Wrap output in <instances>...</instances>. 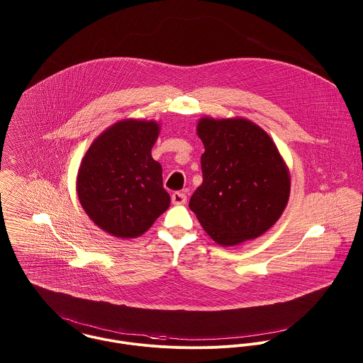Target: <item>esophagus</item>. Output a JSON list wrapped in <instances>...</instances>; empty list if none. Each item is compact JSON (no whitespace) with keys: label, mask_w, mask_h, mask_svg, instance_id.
Segmentation results:
<instances>
[{"label":"esophagus","mask_w":363,"mask_h":363,"mask_svg":"<svg viewBox=\"0 0 363 363\" xmlns=\"http://www.w3.org/2000/svg\"><path fill=\"white\" fill-rule=\"evenodd\" d=\"M172 203L176 206H183L187 203V196L182 191H176L172 194Z\"/></svg>","instance_id":"1"}]
</instances>
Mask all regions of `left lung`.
<instances>
[{"mask_svg": "<svg viewBox=\"0 0 363 363\" xmlns=\"http://www.w3.org/2000/svg\"><path fill=\"white\" fill-rule=\"evenodd\" d=\"M203 184L189 207L220 246L265 233L289 200V170L269 135L246 118L203 117Z\"/></svg>", "mask_w": 363, "mask_h": 363, "instance_id": "left-lung-1", "label": "left lung"}]
</instances>
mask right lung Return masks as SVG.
<instances>
[{
	"instance_id": "add662e5",
	"label": "right lung",
	"mask_w": 363,
	"mask_h": 363,
	"mask_svg": "<svg viewBox=\"0 0 363 363\" xmlns=\"http://www.w3.org/2000/svg\"><path fill=\"white\" fill-rule=\"evenodd\" d=\"M159 124L123 120L104 131L82 159L78 199L104 232L123 239L145 233L170 206L162 166L151 155Z\"/></svg>"
}]
</instances>
